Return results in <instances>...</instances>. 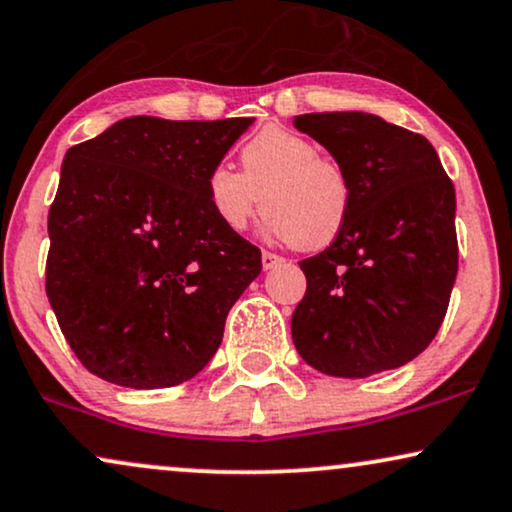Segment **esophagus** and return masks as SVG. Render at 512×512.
I'll use <instances>...</instances> for the list:
<instances>
[{"instance_id": "obj_1", "label": "esophagus", "mask_w": 512, "mask_h": 512, "mask_svg": "<svg viewBox=\"0 0 512 512\" xmlns=\"http://www.w3.org/2000/svg\"><path fill=\"white\" fill-rule=\"evenodd\" d=\"M281 262H283V257L271 255V252H267V250L262 252V269L264 271H271L274 267H278V264H281Z\"/></svg>"}]
</instances>
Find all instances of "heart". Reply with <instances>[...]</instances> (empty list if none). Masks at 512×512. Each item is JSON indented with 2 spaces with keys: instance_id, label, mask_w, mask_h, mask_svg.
Returning <instances> with one entry per match:
<instances>
[{
  "instance_id": "obj_1",
  "label": "heart",
  "mask_w": 512,
  "mask_h": 512,
  "mask_svg": "<svg viewBox=\"0 0 512 512\" xmlns=\"http://www.w3.org/2000/svg\"><path fill=\"white\" fill-rule=\"evenodd\" d=\"M206 199L231 234H243L262 208L267 231L304 250L330 245L351 210L349 177L320 156L313 140L283 126H267L241 149V170L215 166L206 177Z\"/></svg>"
}]
</instances>
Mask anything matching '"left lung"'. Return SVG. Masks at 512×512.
Instances as JSON below:
<instances>
[{"instance_id":"left-lung-1","label":"left lung","mask_w":512,"mask_h":512,"mask_svg":"<svg viewBox=\"0 0 512 512\" xmlns=\"http://www.w3.org/2000/svg\"><path fill=\"white\" fill-rule=\"evenodd\" d=\"M351 185L330 248L299 262L292 342L313 370L363 379L403 367L438 335L459 267L456 194L431 142L367 112L299 114Z\"/></svg>"}]
</instances>
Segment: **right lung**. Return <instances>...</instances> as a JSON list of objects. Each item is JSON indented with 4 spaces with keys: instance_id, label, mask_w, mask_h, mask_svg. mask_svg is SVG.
Here are the masks:
<instances>
[{
    "instance_id": "obj_1",
    "label": "right lung",
    "mask_w": 512,
    "mask_h": 512,
    "mask_svg": "<svg viewBox=\"0 0 512 512\" xmlns=\"http://www.w3.org/2000/svg\"><path fill=\"white\" fill-rule=\"evenodd\" d=\"M252 121L128 117L67 149L46 295L95 377L168 388L215 356L262 252L222 227L206 177Z\"/></svg>"
}]
</instances>
